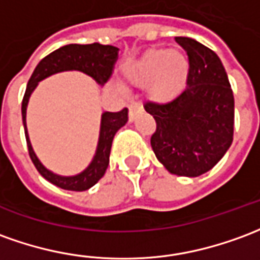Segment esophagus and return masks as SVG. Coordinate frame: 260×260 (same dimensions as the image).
I'll list each match as a JSON object with an SVG mask.
<instances>
[{"label":"esophagus","mask_w":260,"mask_h":260,"mask_svg":"<svg viewBox=\"0 0 260 260\" xmlns=\"http://www.w3.org/2000/svg\"><path fill=\"white\" fill-rule=\"evenodd\" d=\"M143 111V107L141 103H131L129 104V121L132 122V121H135L136 115L139 114V112Z\"/></svg>","instance_id":"obj_1"}]
</instances>
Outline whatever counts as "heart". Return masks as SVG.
<instances>
[{
    "instance_id": "1",
    "label": "heart",
    "mask_w": 260,
    "mask_h": 260,
    "mask_svg": "<svg viewBox=\"0 0 260 260\" xmlns=\"http://www.w3.org/2000/svg\"><path fill=\"white\" fill-rule=\"evenodd\" d=\"M188 67L186 54L179 50L153 49L129 67L128 77L138 86L149 84L152 100L168 103L183 91Z\"/></svg>"
}]
</instances>
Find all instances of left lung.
I'll list each match as a JSON object with an SVG mask.
<instances>
[{
	"mask_svg": "<svg viewBox=\"0 0 260 260\" xmlns=\"http://www.w3.org/2000/svg\"><path fill=\"white\" fill-rule=\"evenodd\" d=\"M176 42L188 56L187 87L166 104L143 105L156 121L150 145L168 172L197 177L218 163L234 138V94L215 52L191 38Z\"/></svg>",
	"mask_w": 260,
	"mask_h": 260,
	"instance_id": "1",
	"label": "left lung"
}]
</instances>
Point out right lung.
I'll use <instances>...</instances> for the list:
<instances>
[{"label": "right lung", "mask_w": 260, "mask_h": 260, "mask_svg": "<svg viewBox=\"0 0 260 260\" xmlns=\"http://www.w3.org/2000/svg\"><path fill=\"white\" fill-rule=\"evenodd\" d=\"M118 50L119 49L115 46L100 45V43L66 45L48 54L46 57H43L39 61V64L35 67L34 73L29 79L26 91L22 100V122L25 128V138L28 143L29 156L34 161L35 168L38 169V172L54 186L64 188V190H72V191H84L94 186L104 176L110 163L112 139L117 134V131L121 129L128 122V108H124L119 112H103L99 143H97L95 155L92 157L91 163L81 173L74 174V176H60V174L50 172L42 165L30 145L28 128H26V108H28L29 97L34 92L36 86L39 84V81L45 80L52 74L69 72V70L83 72L95 80L100 86H104L111 77L112 69L118 59Z\"/></svg>", "instance_id": "right-lung-1"}]
</instances>
